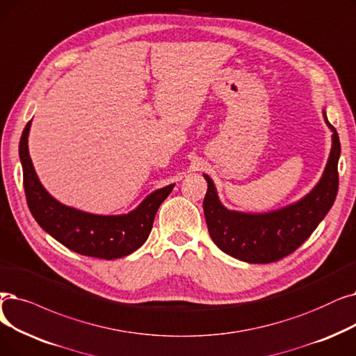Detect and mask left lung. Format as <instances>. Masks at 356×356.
<instances>
[{
  "mask_svg": "<svg viewBox=\"0 0 356 356\" xmlns=\"http://www.w3.org/2000/svg\"><path fill=\"white\" fill-rule=\"evenodd\" d=\"M323 116L333 132L330 156L318 183L298 202L265 213L229 211L221 204L212 179L204 175L208 181L204 213L218 249L247 264H270L296 252L313 234L330 211L339 188L341 141L326 113Z\"/></svg>",
  "mask_w": 356,
  "mask_h": 356,
  "instance_id": "8db88e82",
  "label": "left lung"
}]
</instances>
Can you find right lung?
<instances>
[{"mask_svg": "<svg viewBox=\"0 0 356 356\" xmlns=\"http://www.w3.org/2000/svg\"><path fill=\"white\" fill-rule=\"evenodd\" d=\"M30 125L32 120L22 134L19 156L27 205L36 222L60 244L84 256L112 260L140 249L151 233L154 216L175 184L152 192L123 215H97L67 207L49 195L35 172L27 145Z\"/></svg>", "mask_w": 356, "mask_h": 356, "instance_id": "right-lung-1", "label": "right lung"}]
</instances>
